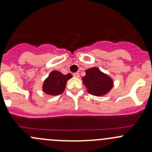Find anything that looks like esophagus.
<instances>
[{
  "label": "esophagus",
  "instance_id": "esophagus-1",
  "mask_svg": "<svg viewBox=\"0 0 152 152\" xmlns=\"http://www.w3.org/2000/svg\"><path fill=\"white\" fill-rule=\"evenodd\" d=\"M73 76H74V77H77V78H79V73H78V72H76V73H73Z\"/></svg>",
  "mask_w": 152,
  "mask_h": 152
}]
</instances>
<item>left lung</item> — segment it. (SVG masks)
I'll return each instance as SVG.
<instances>
[{"label":"left lung","instance_id":"1","mask_svg":"<svg viewBox=\"0 0 152 152\" xmlns=\"http://www.w3.org/2000/svg\"><path fill=\"white\" fill-rule=\"evenodd\" d=\"M82 80L87 88V92L96 96L105 95L113 86L112 79L97 67L86 70V75L82 78Z\"/></svg>","mask_w":152,"mask_h":152}]
</instances>
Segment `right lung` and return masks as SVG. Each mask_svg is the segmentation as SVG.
<instances>
[{
    "label": "right lung",
    "instance_id": "right-lung-1",
    "mask_svg": "<svg viewBox=\"0 0 152 152\" xmlns=\"http://www.w3.org/2000/svg\"><path fill=\"white\" fill-rule=\"evenodd\" d=\"M71 77L70 73L63 75L59 71H52L44 82L43 91L52 96L61 94L65 90L67 81Z\"/></svg>",
    "mask_w": 152,
    "mask_h": 152
}]
</instances>
